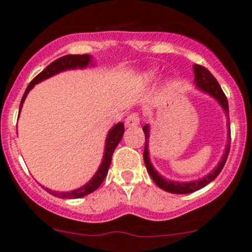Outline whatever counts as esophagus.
<instances>
[{
	"label": "esophagus",
	"instance_id": "34e87169",
	"mask_svg": "<svg viewBox=\"0 0 252 252\" xmlns=\"http://www.w3.org/2000/svg\"><path fill=\"white\" fill-rule=\"evenodd\" d=\"M140 124V117L139 113H130L126 119V126H136Z\"/></svg>",
	"mask_w": 252,
	"mask_h": 252
}]
</instances>
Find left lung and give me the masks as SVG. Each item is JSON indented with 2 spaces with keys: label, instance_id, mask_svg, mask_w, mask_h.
Listing matches in <instances>:
<instances>
[{
  "label": "left lung",
  "instance_id": "8db88e82",
  "mask_svg": "<svg viewBox=\"0 0 252 252\" xmlns=\"http://www.w3.org/2000/svg\"><path fill=\"white\" fill-rule=\"evenodd\" d=\"M194 74H195V84H196V88L199 90L204 91V93L208 94V95L212 96L213 98L220 102V105L222 106V108L224 110L225 114H229V106H228V100L225 97L224 93H223L222 88L220 86L218 81L216 80V78L213 77L210 73V70L206 69L205 67L199 64L194 65ZM142 130L145 133V149H144V162L145 166H146L147 172L151 175L152 180L155 182V184L157 187H159L161 189H163L164 191L172 192V194H190V192H194L200 190L201 188L206 187L208 183H211L212 180H215L217 178V175L220 173V171L224 167L225 161L228 158V155H229V149H230V129H228V144L225 146L224 154H223L222 159L220 161L218 166L211 172L210 174H207L202 179L194 180V182H174V180H168L166 178H163L162 175L157 173V171H155V168L152 167L151 162H150L149 157V126H142Z\"/></svg>",
  "mask_w": 252,
  "mask_h": 252
}]
</instances>
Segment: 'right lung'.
<instances>
[{"mask_svg":"<svg viewBox=\"0 0 252 252\" xmlns=\"http://www.w3.org/2000/svg\"><path fill=\"white\" fill-rule=\"evenodd\" d=\"M91 56L89 55H67L63 56V57L58 58V60L53 61L51 64H48L44 70H42L40 74H37L36 77L30 81V84L28 85L27 90H25L24 95H23L22 101H20L19 106V112L22 110L23 102H24L25 97H27L28 93L34 88L35 84L40 83V81L45 80V79L52 77V75L57 74V73L63 72V70L68 69H75V68H86L89 64H91ZM124 134V124L118 123L108 131L107 139H106V146H105V154H103L102 162L100 164V168L97 169L96 174L91 178V180L89 183H86L84 187L79 188V189L73 190V191H67V192H60V191H52V190H47V192H50L51 195L56 197H61V199H79V197H83L85 195L90 194V192L95 191L101 184H102L103 179L107 175L108 168H110V164L112 161V155H113L114 150H116L117 145L121 141L122 136Z\"/></svg>","mask_w":252,"mask_h":252,"instance_id":"right-lung-1","label":"right lung"}]
</instances>
